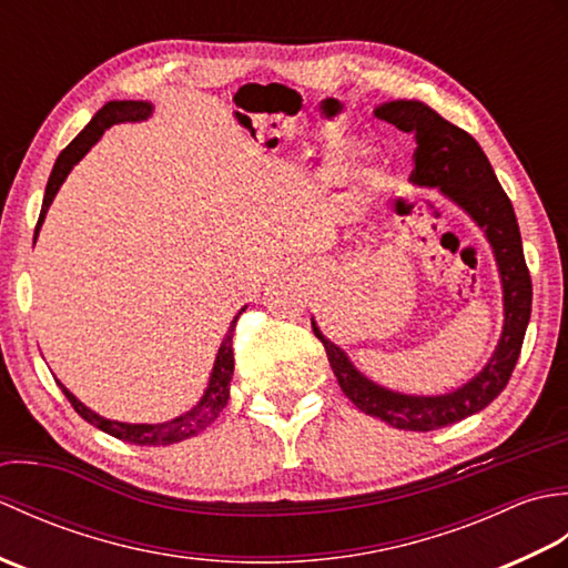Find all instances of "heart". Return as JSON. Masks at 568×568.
Listing matches in <instances>:
<instances>
[{
	"label": "heart",
	"mask_w": 568,
	"mask_h": 568,
	"mask_svg": "<svg viewBox=\"0 0 568 568\" xmlns=\"http://www.w3.org/2000/svg\"><path fill=\"white\" fill-rule=\"evenodd\" d=\"M358 155V143L354 139H334L332 141V159L336 163H348ZM381 175H373L371 183H378Z\"/></svg>",
	"instance_id": "obj_1"
}]
</instances>
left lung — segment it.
<instances>
[{
    "label": "left lung",
    "instance_id": "1",
    "mask_svg": "<svg viewBox=\"0 0 568 568\" xmlns=\"http://www.w3.org/2000/svg\"><path fill=\"white\" fill-rule=\"evenodd\" d=\"M373 114L415 136L413 183L417 187H437L484 232L500 275L503 332L486 366L462 388L442 395H409L385 388L361 373L344 348L322 334L315 317H312V332L327 348L339 388L361 413L388 422L395 429L432 432L480 413L508 385L532 312V281H529L513 202L500 187L478 141L419 100L383 102Z\"/></svg>",
    "mask_w": 568,
    "mask_h": 568
}]
</instances>
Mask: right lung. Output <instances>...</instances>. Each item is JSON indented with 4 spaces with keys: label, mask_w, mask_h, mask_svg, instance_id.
<instances>
[{
    "label": "right lung",
    "mask_w": 568,
    "mask_h": 568,
    "mask_svg": "<svg viewBox=\"0 0 568 568\" xmlns=\"http://www.w3.org/2000/svg\"><path fill=\"white\" fill-rule=\"evenodd\" d=\"M153 114V102L146 100H112L106 102L102 110L90 119V124L84 126L80 134L72 139L68 146L60 151L58 161L51 171V178H48V185H45V195H43V204H41V216H39V224H36V232H33V244L36 239H39V232L43 226V220L48 214V207H51L53 197L58 195L60 185L65 183V178L70 175L72 168H75L82 159L84 153H88L94 143L102 139V134L110 126L114 124H126V122H146V119ZM246 307L239 310V315L244 312ZM234 317L232 327L224 334V339L220 344V352H216L214 358V366L210 373V381H207V388H204L202 397L197 400V405H192L187 413L178 415L168 422H155V425H136V422H119V419H106L102 415L94 413L84 403H80L75 395H72L63 383L58 381L60 390L65 393V397L70 400V405L75 407V413L88 419L90 425H94L98 429L112 434V437L129 442V444H136V446H168V444H178V442H185L190 437H197L202 429H207L212 422L220 417L222 409L229 403V383H232L234 376V352H232V336H234V327H236V320Z\"/></svg>",
    "instance_id": "add662e5"
}]
</instances>
